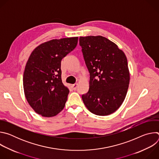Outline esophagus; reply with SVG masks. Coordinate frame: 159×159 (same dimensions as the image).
<instances>
[{"instance_id": "esophagus-1", "label": "esophagus", "mask_w": 159, "mask_h": 159, "mask_svg": "<svg viewBox=\"0 0 159 159\" xmlns=\"http://www.w3.org/2000/svg\"><path fill=\"white\" fill-rule=\"evenodd\" d=\"M72 88H73V89H74V90H75L77 89V84H73V85H72Z\"/></svg>"}]
</instances>
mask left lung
Returning a JSON list of instances; mask_svg holds the SVG:
<instances>
[{
    "mask_svg": "<svg viewBox=\"0 0 159 159\" xmlns=\"http://www.w3.org/2000/svg\"><path fill=\"white\" fill-rule=\"evenodd\" d=\"M79 44L90 74L89 91L82 96L92 113L107 116L124 101L129 83L128 61L117 45L101 36L80 37Z\"/></svg>",
    "mask_w": 159,
    "mask_h": 159,
    "instance_id": "8db88e82",
    "label": "left lung"
}]
</instances>
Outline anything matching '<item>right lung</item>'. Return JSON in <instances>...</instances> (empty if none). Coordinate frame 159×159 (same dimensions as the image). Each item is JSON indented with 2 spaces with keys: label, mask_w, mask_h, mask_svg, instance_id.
<instances>
[{
  "label": "right lung",
  "mask_w": 159,
  "mask_h": 159,
  "mask_svg": "<svg viewBox=\"0 0 159 159\" xmlns=\"http://www.w3.org/2000/svg\"><path fill=\"white\" fill-rule=\"evenodd\" d=\"M78 37L52 39L31 53L23 75L26 98L44 117L56 116L64 108L69 90L61 81V61L77 46Z\"/></svg>",
  "instance_id": "right-lung-1"
}]
</instances>
